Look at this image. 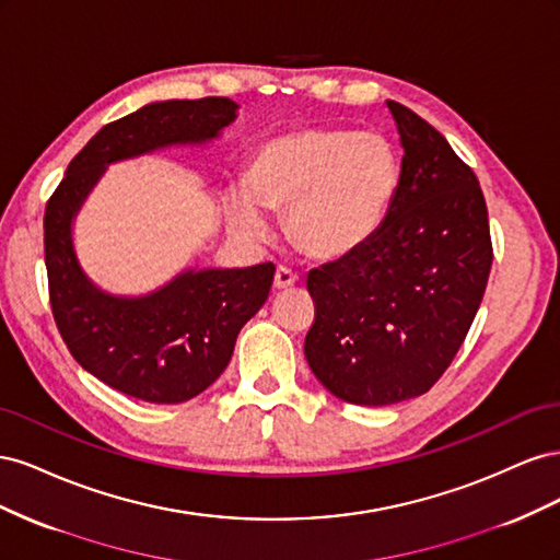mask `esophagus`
Returning <instances> with one entry per match:
<instances>
[{"mask_svg":"<svg viewBox=\"0 0 560 560\" xmlns=\"http://www.w3.org/2000/svg\"><path fill=\"white\" fill-rule=\"evenodd\" d=\"M299 282V276L294 273V270H290L287 266H278L276 268V278H273V287L280 292V290H290V287H294Z\"/></svg>","mask_w":560,"mask_h":560,"instance_id":"obj_1","label":"esophagus"}]
</instances>
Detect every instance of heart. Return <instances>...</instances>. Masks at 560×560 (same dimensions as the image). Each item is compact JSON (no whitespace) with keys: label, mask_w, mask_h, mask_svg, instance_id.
Wrapping results in <instances>:
<instances>
[{"label":"heart","mask_w":560,"mask_h":560,"mask_svg":"<svg viewBox=\"0 0 560 560\" xmlns=\"http://www.w3.org/2000/svg\"><path fill=\"white\" fill-rule=\"evenodd\" d=\"M399 184V156L374 130L306 128L278 135L254 154L245 179L229 184V226L266 241L268 212L287 210L290 238L319 259L360 249L383 226Z\"/></svg>","instance_id":"obj_1"}]
</instances>
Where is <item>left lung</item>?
I'll return each mask as SVG.
<instances>
[{"mask_svg": "<svg viewBox=\"0 0 560 560\" xmlns=\"http://www.w3.org/2000/svg\"><path fill=\"white\" fill-rule=\"evenodd\" d=\"M387 109L404 156L385 222L308 273L317 315L303 352L331 395L360 406L428 393L460 350L493 264L477 175L425 118L395 100Z\"/></svg>", "mask_w": 560, "mask_h": 560, "instance_id": "left-lung-1", "label": "left lung"}]
</instances>
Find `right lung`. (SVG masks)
Returning a JSON list of instances; mask_svg holds the SVG:
<instances>
[{
	"label": "right lung",
	"instance_id": "add662e5",
	"mask_svg": "<svg viewBox=\"0 0 560 560\" xmlns=\"http://www.w3.org/2000/svg\"><path fill=\"white\" fill-rule=\"evenodd\" d=\"M238 109L229 97L149 103L100 130L46 206L44 252L58 329L89 374L135 399L179 404L222 376L235 338L268 299L276 266H189L147 294H112L79 261L74 219L107 165L210 144Z\"/></svg>",
	"mask_w": 560,
	"mask_h": 560
}]
</instances>
